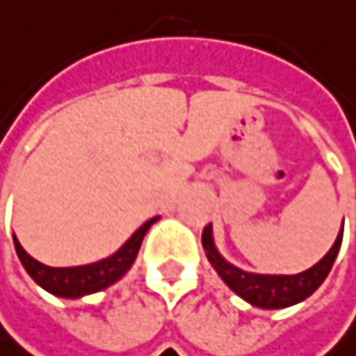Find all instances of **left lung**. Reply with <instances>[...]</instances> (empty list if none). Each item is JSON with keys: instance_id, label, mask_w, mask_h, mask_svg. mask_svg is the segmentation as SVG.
<instances>
[{"instance_id": "left-lung-1", "label": "left lung", "mask_w": 356, "mask_h": 356, "mask_svg": "<svg viewBox=\"0 0 356 356\" xmlns=\"http://www.w3.org/2000/svg\"><path fill=\"white\" fill-rule=\"evenodd\" d=\"M342 245V232L338 234L334 247L327 251V255L314 264L312 268H308L306 272L300 274H291V276H283V274H253V272H245L232 264H227L215 249L213 245V230L211 223L202 230V247L207 251L209 261L213 264V268L217 270V274L223 278V283L230 287L236 296H241L243 300H247L249 304L257 306V308H287L293 306L302 300H306L308 296H312L321 283L327 278L329 270H332L336 255L340 251Z\"/></svg>"}]
</instances>
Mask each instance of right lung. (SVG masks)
Returning <instances> with one entry per match:
<instances>
[{
    "label": "right lung",
    "instance_id": "add662e5",
    "mask_svg": "<svg viewBox=\"0 0 356 356\" xmlns=\"http://www.w3.org/2000/svg\"><path fill=\"white\" fill-rule=\"evenodd\" d=\"M154 221H156V217L145 221L139 230L124 243V247L120 251H115L111 257L101 259L97 264H88V266L50 268V266H44L42 261L33 259L20 247L16 236H14V247L20 257V264L24 266V270L29 272V276L40 287H44L46 291H50L58 298H82V296L101 291V289L113 285L115 281H120V278L126 274V270L133 266V261L139 253V247L143 243V236Z\"/></svg>",
    "mask_w": 356,
    "mask_h": 356
}]
</instances>
